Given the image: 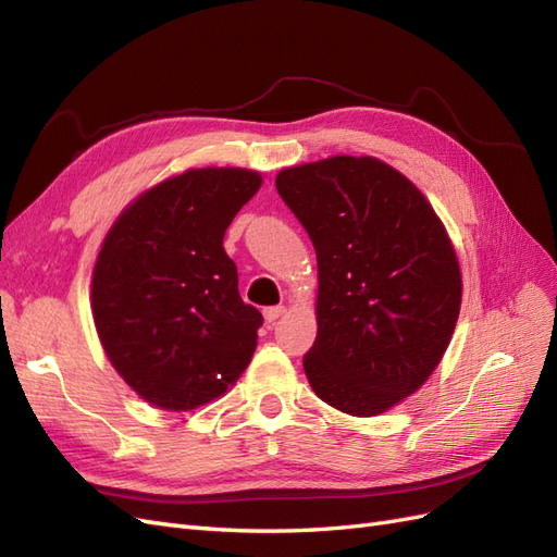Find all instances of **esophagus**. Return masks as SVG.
Wrapping results in <instances>:
<instances>
[{"mask_svg":"<svg viewBox=\"0 0 557 557\" xmlns=\"http://www.w3.org/2000/svg\"><path fill=\"white\" fill-rule=\"evenodd\" d=\"M283 313H285V307H269V309H264V320L269 325H274Z\"/></svg>","mask_w":557,"mask_h":557,"instance_id":"1","label":"esophagus"}]
</instances>
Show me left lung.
<instances>
[{
  "instance_id": "obj_1",
  "label": "left lung",
  "mask_w": 557,
  "mask_h": 557,
  "mask_svg": "<svg viewBox=\"0 0 557 557\" xmlns=\"http://www.w3.org/2000/svg\"><path fill=\"white\" fill-rule=\"evenodd\" d=\"M276 190L315 248L313 393L360 418L397 407L442 362L460 315V262L442 218L372 156L285 166Z\"/></svg>"
}]
</instances>
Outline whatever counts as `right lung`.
Returning <instances> with one entry per match:
<instances>
[{"label": "right lung", "mask_w": 557, "mask_h": 557, "mask_svg": "<svg viewBox=\"0 0 557 557\" xmlns=\"http://www.w3.org/2000/svg\"><path fill=\"white\" fill-rule=\"evenodd\" d=\"M244 166H201L134 197L97 252L90 307L109 362L144 401L190 411L223 397L258 346L262 315L244 305L223 248L260 190Z\"/></svg>", "instance_id": "add662e5"}]
</instances>
